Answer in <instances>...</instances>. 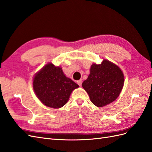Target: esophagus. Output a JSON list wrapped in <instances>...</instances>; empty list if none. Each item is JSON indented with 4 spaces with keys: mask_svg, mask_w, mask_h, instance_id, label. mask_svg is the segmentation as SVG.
I'll use <instances>...</instances> for the list:
<instances>
[{
    "mask_svg": "<svg viewBox=\"0 0 152 152\" xmlns=\"http://www.w3.org/2000/svg\"><path fill=\"white\" fill-rule=\"evenodd\" d=\"M82 83H83V80H82V79H80V80H77V84H78V85H79L80 86H81Z\"/></svg>",
    "mask_w": 152,
    "mask_h": 152,
    "instance_id": "1",
    "label": "esophagus"
}]
</instances>
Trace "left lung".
I'll return each mask as SVG.
<instances>
[{
  "label": "left lung",
  "instance_id": "8db88e82",
  "mask_svg": "<svg viewBox=\"0 0 152 152\" xmlns=\"http://www.w3.org/2000/svg\"><path fill=\"white\" fill-rule=\"evenodd\" d=\"M124 83V76L120 67L107 60L101 64H93L90 73L82 84L92 103L102 107L113 102L119 96Z\"/></svg>",
  "mask_w": 152,
  "mask_h": 152
}]
</instances>
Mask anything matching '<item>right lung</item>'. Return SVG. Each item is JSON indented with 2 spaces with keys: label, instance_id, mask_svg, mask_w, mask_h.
<instances>
[{
  "label": "right lung",
  "instance_id": "add662e5",
  "mask_svg": "<svg viewBox=\"0 0 152 152\" xmlns=\"http://www.w3.org/2000/svg\"><path fill=\"white\" fill-rule=\"evenodd\" d=\"M79 85L66 77L62 68L49 63L33 79V89L45 106L58 109L66 104L72 91Z\"/></svg>",
  "mask_w": 152,
  "mask_h": 152
}]
</instances>
